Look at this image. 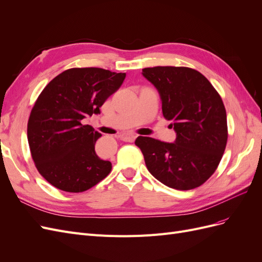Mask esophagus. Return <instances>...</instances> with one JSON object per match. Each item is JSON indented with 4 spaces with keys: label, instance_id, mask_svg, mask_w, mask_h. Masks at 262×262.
I'll return each instance as SVG.
<instances>
[{
    "label": "esophagus",
    "instance_id": "esophagus-1",
    "mask_svg": "<svg viewBox=\"0 0 262 262\" xmlns=\"http://www.w3.org/2000/svg\"><path fill=\"white\" fill-rule=\"evenodd\" d=\"M137 134H133V133H128V134H122V136H120L121 140L125 141V142H133L134 140L137 139Z\"/></svg>",
    "mask_w": 262,
    "mask_h": 262
}]
</instances>
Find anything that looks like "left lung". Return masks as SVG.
Here are the masks:
<instances>
[{
  "mask_svg": "<svg viewBox=\"0 0 262 262\" xmlns=\"http://www.w3.org/2000/svg\"><path fill=\"white\" fill-rule=\"evenodd\" d=\"M142 75L160 94L163 115L176 132L173 143L137 138L148 171L172 189L201 186L217 168L226 147L227 119L221 96L207 77L190 68H145Z\"/></svg>",
  "mask_w": 262,
  "mask_h": 262,
  "instance_id": "1",
  "label": "left lung"
}]
</instances>
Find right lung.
<instances>
[{
  "label": "right lung",
  "mask_w": 262,
  "mask_h": 262,
  "mask_svg": "<svg viewBox=\"0 0 262 262\" xmlns=\"http://www.w3.org/2000/svg\"><path fill=\"white\" fill-rule=\"evenodd\" d=\"M124 78L125 73L99 68L69 69L39 95L27 138L36 167L49 184L67 192H83L108 176L112 163L95 152L101 134L82 120L100 114Z\"/></svg>",
  "instance_id": "1"
}]
</instances>
